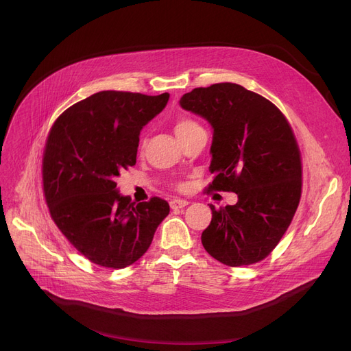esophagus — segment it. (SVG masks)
<instances>
[{
  "instance_id": "34e87169",
  "label": "esophagus",
  "mask_w": 351,
  "mask_h": 351,
  "mask_svg": "<svg viewBox=\"0 0 351 351\" xmlns=\"http://www.w3.org/2000/svg\"><path fill=\"white\" fill-rule=\"evenodd\" d=\"M187 204H189V202H187V200H183V199H172V200L169 202V206H171L172 210L183 208V207H186Z\"/></svg>"
}]
</instances>
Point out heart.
<instances>
[{
    "mask_svg": "<svg viewBox=\"0 0 351 351\" xmlns=\"http://www.w3.org/2000/svg\"><path fill=\"white\" fill-rule=\"evenodd\" d=\"M196 129H200V125L196 121L190 120V119H180L175 125V133H176V136H180V134H184L187 132H192Z\"/></svg>",
    "mask_w": 351,
    "mask_h": 351,
    "instance_id": "b5f03b06",
    "label": "heart"
}]
</instances>
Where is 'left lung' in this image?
Returning <instances> with one entry per match:
<instances>
[{
    "mask_svg": "<svg viewBox=\"0 0 351 351\" xmlns=\"http://www.w3.org/2000/svg\"><path fill=\"white\" fill-rule=\"evenodd\" d=\"M182 109L213 129L208 190L238 195L217 210L202 234L214 259L238 267L265 259L289 228L301 197V158L282 113L266 98L238 84L195 88Z\"/></svg>",
    "mask_w": 351,
    "mask_h": 351,
    "instance_id": "8db88e82",
    "label": "left lung"
}]
</instances>
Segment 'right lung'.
Segmentation results:
<instances>
[{
  "instance_id": "right-lung-1",
  "label": "right lung",
  "mask_w": 351,
  "mask_h": 351,
  "mask_svg": "<svg viewBox=\"0 0 351 351\" xmlns=\"http://www.w3.org/2000/svg\"><path fill=\"white\" fill-rule=\"evenodd\" d=\"M169 101L165 92L102 90L73 105L53 124L43 156V190L58 230L92 263L124 269L149 247L169 214L152 197L134 203L117 178L136 165L140 132Z\"/></svg>"
}]
</instances>
